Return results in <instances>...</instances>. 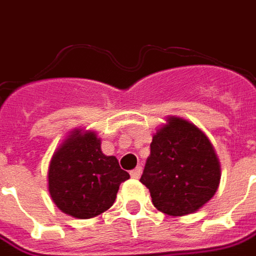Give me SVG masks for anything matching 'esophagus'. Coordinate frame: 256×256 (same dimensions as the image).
Returning a JSON list of instances; mask_svg holds the SVG:
<instances>
[{"label": "esophagus", "mask_w": 256, "mask_h": 256, "mask_svg": "<svg viewBox=\"0 0 256 256\" xmlns=\"http://www.w3.org/2000/svg\"><path fill=\"white\" fill-rule=\"evenodd\" d=\"M141 172H142V167H136V168H134V170H132V172H130V176H132V178H136V180H137V178H140L141 177Z\"/></svg>", "instance_id": "esophagus-1"}]
</instances>
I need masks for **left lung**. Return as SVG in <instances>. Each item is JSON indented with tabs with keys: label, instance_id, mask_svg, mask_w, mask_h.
<instances>
[{
	"label": "left lung",
	"instance_id": "obj_1",
	"mask_svg": "<svg viewBox=\"0 0 256 256\" xmlns=\"http://www.w3.org/2000/svg\"><path fill=\"white\" fill-rule=\"evenodd\" d=\"M220 167L207 136L193 123L170 118L152 138L141 182L152 203L167 215L192 214L212 198Z\"/></svg>",
	"mask_w": 256,
	"mask_h": 256
}]
</instances>
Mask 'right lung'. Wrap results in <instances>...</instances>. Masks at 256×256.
Here are the masks:
<instances>
[{
	"label": "right lung",
	"mask_w": 256,
	"mask_h": 256,
	"mask_svg": "<svg viewBox=\"0 0 256 256\" xmlns=\"http://www.w3.org/2000/svg\"><path fill=\"white\" fill-rule=\"evenodd\" d=\"M49 193L66 214L88 220L111 207L119 185L130 178L115 156L101 152L93 132L75 130L58 148L49 166Z\"/></svg>",
	"instance_id": "add662e5"
}]
</instances>
